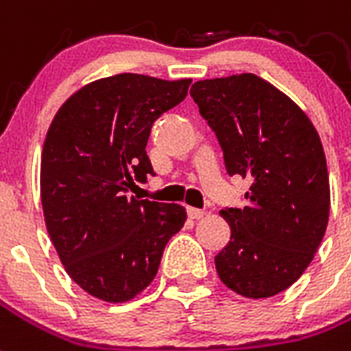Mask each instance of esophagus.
Wrapping results in <instances>:
<instances>
[{"label":"esophagus","mask_w":351,"mask_h":351,"mask_svg":"<svg viewBox=\"0 0 351 351\" xmlns=\"http://www.w3.org/2000/svg\"><path fill=\"white\" fill-rule=\"evenodd\" d=\"M186 214H189L190 219H201L205 216V210H201V208H194V206H189L186 208Z\"/></svg>","instance_id":"1"}]
</instances>
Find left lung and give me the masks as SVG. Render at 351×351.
<instances>
[{
  "instance_id": "left-lung-1",
  "label": "left lung",
  "mask_w": 351,
  "mask_h": 351,
  "mask_svg": "<svg viewBox=\"0 0 351 351\" xmlns=\"http://www.w3.org/2000/svg\"><path fill=\"white\" fill-rule=\"evenodd\" d=\"M223 150L229 176L251 179L243 208H225L230 241L216 254L219 280L247 298L295 284L330 218L322 143L308 115L263 78L243 73L190 89Z\"/></svg>"
}]
</instances>
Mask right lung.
Returning <instances> with one entry per match:
<instances>
[{"mask_svg": "<svg viewBox=\"0 0 351 351\" xmlns=\"http://www.w3.org/2000/svg\"><path fill=\"white\" fill-rule=\"evenodd\" d=\"M190 78L122 73L65 100L43 143L40 194L47 232L73 282L106 302H128L150 286L181 205L128 197L154 176L152 126L183 102Z\"/></svg>", "mask_w": 351, "mask_h": 351, "instance_id": "1", "label": "right lung"}]
</instances>
